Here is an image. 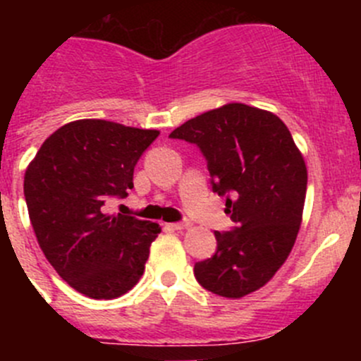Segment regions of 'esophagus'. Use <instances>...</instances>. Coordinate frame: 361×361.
<instances>
[{"label":"esophagus","instance_id":"34e87169","mask_svg":"<svg viewBox=\"0 0 361 361\" xmlns=\"http://www.w3.org/2000/svg\"><path fill=\"white\" fill-rule=\"evenodd\" d=\"M169 227L174 228V231H183V228L190 227V221H188V220H185V221H176V224H171Z\"/></svg>","mask_w":361,"mask_h":361}]
</instances>
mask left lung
<instances>
[{
  "instance_id": "1",
  "label": "left lung",
  "mask_w": 361,
  "mask_h": 361,
  "mask_svg": "<svg viewBox=\"0 0 361 361\" xmlns=\"http://www.w3.org/2000/svg\"><path fill=\"white\" fill-rule=\"evenodd\" d=\"M169 137L197 145L235 224L214 232L216 251L194 265L195 279L227 298L262 288L288 258L304 211L307 169L288 127L274 113L231 103L187 120Z\"/></svg>"
}]
</instances>
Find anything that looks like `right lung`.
I'll list each match as a JSON object with an SVG mask.
<instances>
[{
  "mask_svg": "<svg viewBox=\"0 0 361 361\" xmlns=\"http://www.w3.org/2000/svg\"><path fill=\"white\" fill-rule=\"evenodd\" d=\"M159 130L83 118L50 134L29 164L24 197L38 245L57 274L90 298H116L143 276L160 227L108 214L127 197L134 167Z\"/></svg>",
  "mask_w": 361,
  "mask_h": 361,
  "instance_id": "1",
  "label": "right lung"
}]
</instances>
